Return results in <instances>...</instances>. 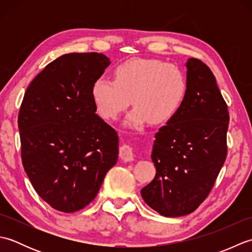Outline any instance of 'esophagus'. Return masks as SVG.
Masks as SVG:
<instances>
[{
    "label": "esophagus",
    "mask_w": 252,
    "mask_h": 252,
    "mask_svg": "<svg viewBox=\"0 0 252 252\" xmlns=\"http://www.w3.org/2000/svg\"><path fill=\"white\" fill-rule=\"evenodd\" d=\"M120 157L123 161H132L134 159V155H133L132 147L127 145V144H123L119 149Z\"/></svg>",
    "instance_id": "esophagus-1"
}]
</instances>
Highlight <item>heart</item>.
I'll return each instance as SVG.
<instances>
[{"label":"heart","mask_w":252,"mask_h":252,"mask_svg":"<svg viewBox=\"0 0 252 252\" xmlns=\"http://www.w3.org/2000/svg\"><path fill=\"white\" fill-rule=\"evenodd\" d=\"M115 80H95L91 94L98 114L114 120L132 104L126 126H142L151 121L165 123L176 115L187 95V80L179 67L158 60H131L115 69Z\"/></svg>","instance_id":"heart-1"}]
</instances>
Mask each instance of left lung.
Masks as SVG:
<instances>
[{
	"instance_id": "1",
	"label": "left lung",
	"mask_w": 252,
	"mask_h": 252,
	"mask_svg": "<svg viewBox=\"0 0 252 252\" xmlns=\"http://www.w3.org/2000/svg\"><path fill=\"white\" fill-rule=\"evenodd\" d=\"M189 90L183 105L156 133L154 180L144 201L163 217L189 215L211 191L227 155V105L216 77L197 58L186 63Z\"/></svg>"
}]
</instances>
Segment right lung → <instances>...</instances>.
<instances>
[{
    "instance_id": "obj_1",
    "label": "right lung",
    "mask_w": 252,
    "mask_h": 252,
    "mask_svg": "<svg viewBox=\"0 0 252 252\" xmlns=\"http://www.w3.org/2000/svg\"><path fill=\"white\" fill-rule=\"evenodd\" d=\"M109 65L100 53L65 54L25 93L18 115L23 165L37 195L58 211L87 207L118 160L117 132L95 114L91 94Z\"/></svg>"
}]
</instances>
